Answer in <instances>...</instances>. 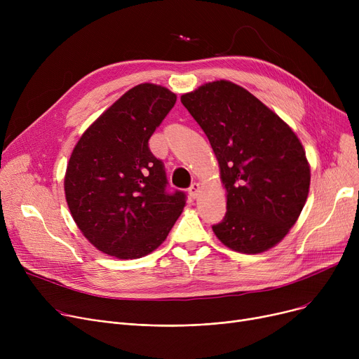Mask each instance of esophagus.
Returning <instances> with one entry per match:
<instances>
[{
	"mask_svg": "<svg viewBox=\"0 0 359 359\" xmlns=\"http://www.w3.org/2000/svg\"><path fill=\"white\" fill-rule=\"evenodd\" d=\"M199 192H201V184L199 183H192V186L189 187V196L195 199L199 195Z\"/></svg>",
	"mask_w": 359,
	"mask_h": 359,
	"instance_id": "1",
	"label": "esophagus"
}]
</instances>
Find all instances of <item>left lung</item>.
Listing matches in <instances>:
<instances>
[{
  "label": "left lung",
  "mask_w": 359,
  "mask_h": 359,
  "mask_svg": "<svg viewBox=\"0 0 359 359\" xmlns=\"http://www.w3.org/2000/svg\"><path fill=\"white\" fill-rule=\"evenodd\" d=\"M208 137L227 192V212L212 230L234 252H266L303 211L310 164L295 132L250 91L206 83L180 97Z\"/></svg>",
  "instance_id": "left-lung-1"
}]
</instances>
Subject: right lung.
I'll return each instance as SVG.
<instances>
[{
  "instance_id": "add662e5",
  "label": "right lung",
  "mask_w": 359,
  "mask_h": 359,
  "mask_svg": "<svg viewBox=\"0 0 359 359\" xmlns=\"http://www.w3.org/2000/svg\"><path fill=\"white\" fill-rule=\"evenodd\" d=\"M176 99L163 86L132 87L72 149L64 179L69 212L83 236L109 256L154 252L184 208L183 192H165L164 165L148 148Z\"/></svg>"
}]
</instances>
